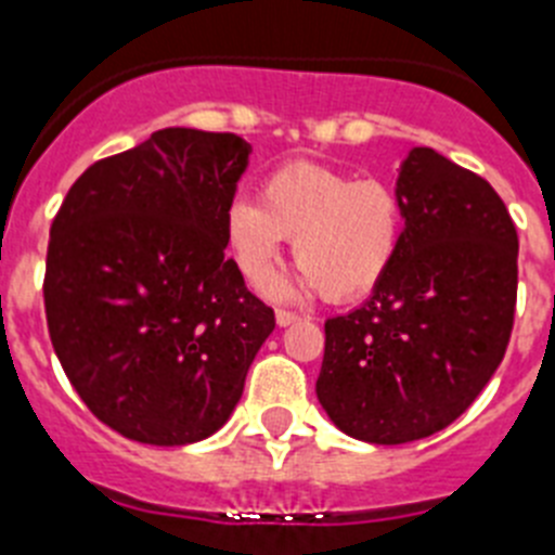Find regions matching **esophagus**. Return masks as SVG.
<instances>
[{
	"label": "esophagus",
	"mask_w": 555,
	"mask_h": 555,
	"mask_svg": "<svg viewBox=\"0 0 555 555\" xmlns=\"http://www.w3.org/2000/svg\"><path fill=\"white\" fill-rule=\"evenodd\" d=\"M296 321H298L296 312H291V310H276V324H279V326H291V324H296Z\"/></svg>",
	"instance_id": "34e87169"
}]
</instances>
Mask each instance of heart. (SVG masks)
I'll return each mask as SVG.
<instances>
[{"mask_svg":"<svg viewBox=\"0 0 555 555\" xmlns=\"http://www.w3.org/2000/svg\"><path fill=\"white\" fill-rule=\"evenodd\" d=\"M223 237L240 276L259 287L276 271L282 243L293 237L301 264L279 296L321 291L330 301H354L379 287L404 237L402 195L385 178H354L315 162H287L259 181V204L234 197Z\"/></svg>","mask_w":555,"mask_h":555,"instance_id":"1","label":"heart"}]
</instances>
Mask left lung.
Returning <instances> with one entry per match:
<instances>
[{"instance_id": "1", "label": "left lung", "mask_w": 555, "mask_h": 555, "mask_svg": "<svg viewBox=\"0 0 555 555\" xmlns=\"http://www.w3.org/2000/svg\"><path fill=\"white\" fill-rule=\"evenodd\" d=\"M404 237L363 307L324 324L315 393L369 444L444 430L503 363L517 307V229L486 178L433 147L399 170Z\"/></svg>"}]
</instances>
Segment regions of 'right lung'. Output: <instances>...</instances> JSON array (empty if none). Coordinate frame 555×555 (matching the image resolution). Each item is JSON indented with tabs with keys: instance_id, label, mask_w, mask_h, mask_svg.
Wrapping results in <instances>:
<instances>
[{
	"instance_id": "add662e5",
	"label": "right lung",
	"mask_w": 555,
	"mask_h": 555,
	"mask_svg": "<svg viewBox=\"0 0 555 555\" xmlns=\"http://www.w3.org/2000/svg\"><path fill=\"white\" fill-rule=\"evenodd\" d=\"M248 153L237 133L164 128L91 164L52 220V349L86 408L131 441L220 430L276 326L225 257Z\"/></svg>"
}]
</instances>
